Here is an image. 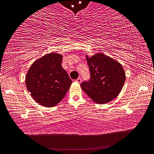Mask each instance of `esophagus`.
Returning <instances> with one entry per match:
<instances>
[{
	"label": "esophagus",
	"mask_w": 154,
	"mask_h": 154,
	"mask_svg": "<svg viewBox=\"0 0 154 154\" xmlns=\"http://www.w3.org/2000/svg\"><path fill=\"white\" fill-rule=\"evenodd\" d=\"M75 82H77V83H79V84H80V83L82 82V79L80 77H79V78H77V79L75 80Z\"/></svg>",
	"instance_id": "obj_1"
}]
</instances>
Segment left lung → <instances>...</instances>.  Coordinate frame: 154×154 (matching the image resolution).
Listing matches in <instances>:
<instances>
[{"mask_svg":"<svg viewBox=\"0 0 154 154\" xmlns=\"http://www.w3.org/2000/svg\"><path fill=\"white\" fill-rule=\"evenodd\" d=\"M90 77L81 84V88L97 103H108L120 93L125 81L121 64L102 53L87 56Z\"/></svg>","mask_w":154,"mask_h":154,"instance_id":"8db88e82","label":"left lung"}]
</instances>
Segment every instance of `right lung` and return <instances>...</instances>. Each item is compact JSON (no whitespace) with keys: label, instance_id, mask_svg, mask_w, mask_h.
<instances>
[{"label":"right lung","instance_id":"obj_1","mask_svg":"<svg viewBox=\"0 0 154 154\" xmlns=\"http://www.w3.org/2000/svg\"><path fill=\"white\" fill-rule=\"evenodd\" d=\"M62 55L49 53L35 61L26 76V86L32 98L45 107H53L62 101L72 80L62 67Z\"/></svg>","mask_w":154,"mask_h":154}]
</instances>
